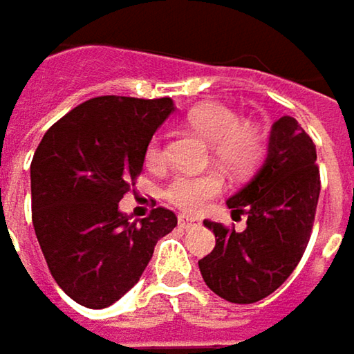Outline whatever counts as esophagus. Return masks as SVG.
<instances>
[{
  "label": "esophagus",
  "instance_id": "34e87169",
  "mask_svg": "<svg viewBox=\"0 0 354 354\" xmlns=\"http://www.w3.org/2000/svg\"><path fill=\"white\" fill-rule=\"evenodd\" d=\"M178 225H180L182 230H190V227L196 225V219L190 217V215H180V217H178Z\"/></svg>",
  "mask_w": 354,
  "mask_h": 354
}]
</instances>
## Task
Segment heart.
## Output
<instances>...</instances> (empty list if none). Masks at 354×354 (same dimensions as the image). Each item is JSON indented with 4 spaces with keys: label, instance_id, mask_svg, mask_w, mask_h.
I'll return each instance as SVG.
<instances>
[{
    "label": "heart",
    "instance_id": "1",
    "mask_svg": "<svg viewBox=\"0 0 354 354\" xmlns=\"http://www.w3.org/2000/svg\"><path fill=\"white\" fill-rule=\"evenodd\" d=\"M190 124L213 143V153L217 162L234 172H250L264 153L262 133L254 127L242 122L240 114L223 104H205L190 112ZM162 160L160 141H151L145 151L147 164H158ZM223 188V180L217 172L205 174H178L166 186V198L184 211H201L213 196Z\"/></svg>",
    "mask_w": 354,
    "mask_h": 354
}]
</instances>
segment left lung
<instances>
[{
  "label": "left lung",
  "mask_w": 354,
  "mask_h": 354,
  "mask_svg": "<svg viewBox=\"0 0 354 354\" xmlns=\"http://www.w3.org/2000/svg\"><path fill=\"white\" fill-rule=\"evenodd\" d=\"M316 145L293 116L270 127L264 164L227 198L246 230L205 219L215 248L198 260L207 287L232 304H254L277 291L299 264L314 227L319 198Z\"/></svg>",
  "instance_id": "obj_1"
}]
</instances>
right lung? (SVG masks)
<instances>
[{
  "mask_svg": "<svg viewBox=\"0 0 354 354\" xmlns=\"http://www.w3.org/2000/svg\"><path fill=\"white\" fill-rule=\"evenodd\" d=\"M172 112V98H92L57 120L36 147V240L57 285L84 308H108L133 289L158 240L176 227L164 207L141 221L118 209Z\"/></svg>",
  "mask_w": 354,
  "mask_h": 354,
  "instance_id": "obj_1",
  "label": "right lung"
}]
</instances>
